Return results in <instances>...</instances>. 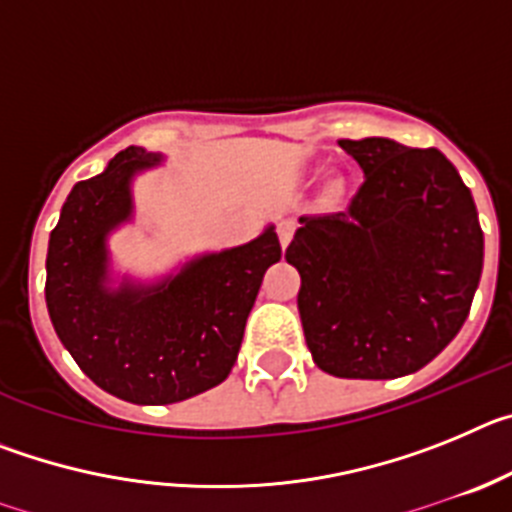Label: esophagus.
Returning <instances> with one entry per match:
<instances>
[{
	"mask_svg": "<svg viewBox=\"0 0 512 512\" xmlns=\"http://www.w3.org/2000/svg\"><path fill=\"white\" fill-rule=\"evenodd\" d=\"M292 230H295V223H289V220L279 223V243H282V248H287L289 241H292Z\"/></svg>",
	"mask_w": 512,
	"mask_h": 512,
	"instance_id": "obj_1",
	"label": "esophagus"
}]
</instances>
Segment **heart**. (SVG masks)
Segmentation results:
<instances>
[{"instance_id": "obj_1", "label": "heart", "mask_w": 512, "mask_h": 512, "mask_svg": "<svg viewBox=\"0 0 512 512\" xmlns=\"http://www.w3.org/2000/svg\"><path fill=\"white\" fill-rule=\"evenodd\" d=\"M333 189H341V184H338V182H336V184H333Z\"/></svg>"}]
</instances>
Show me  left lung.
Segmentation results:
<instances>
[{
    "label": "left lung",
    "instance_id": "obj_1",
    "mask_svg": "<svg viewBox=\"0 0 512 512\" xmlns=\"http://www.w3.org/2000/svg\"><path fill=\"white\" fill-rule=\"evenodd\" d=\"M338 146L364 184L348 210L302 215L284 253L302 279L307 348L333 377H405L467 320L485 261L477 207L438 148L390 138Z\"/></svg>",
    "mask_w": 512,
    "mask_h": 512
}]
</instances>
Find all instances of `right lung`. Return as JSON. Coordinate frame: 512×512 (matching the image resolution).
I'll return each instance as SVG.
<instances>
[{
  "label": "right lung",
  "instance_id": "obj_1",
  "mask_svg": "<svg viewBox=\"0 0 512 512\" xmlns=\"http://www.w3.org/2000/svg\"><path fill=\"white\" fill-rule=\"evenodd\" d=\"M161 161L130 146L76 184L45 259V305L63 348L97 387L133 405H171L225 382L266 269L282 259L266 225L259 238L194 256L156 282L117 277L110 235L133 223L135 176Z\"/></svg>",
  "mask_w": 512,
  "mask_h": 512
}]
</instances>
